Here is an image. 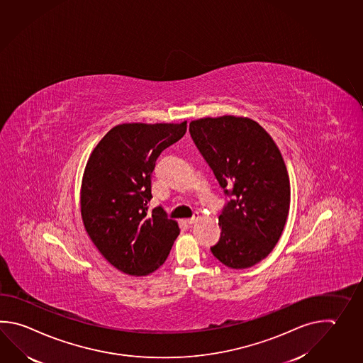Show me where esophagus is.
<instances>
[{
  "label": "esophagus",
  "mask_w": 363,
  "mask_h": 363,
  "mask_svg": "<svg viewBox=\"0 0 363 363\" xmlns=\"http://www.w3.org/2000/svg\"><path fill=\"white\" fill-rule=\"evenodd\" d=\"M198 218H199V215L194 216L193 218H189V220H185L186 223L187 225H193L195 222L198 221Z\"/></svg>",
  "instance_id": "obj_1"
}]
</instances>
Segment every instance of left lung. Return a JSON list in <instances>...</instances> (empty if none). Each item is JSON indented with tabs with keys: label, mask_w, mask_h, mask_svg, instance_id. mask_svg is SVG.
Masks as SVG:
<instances>
[{
	"label": "left lung",
	"mask_w": 363,
	"mask_h": 363,
	"mask_svg": "<svg viewBox=\"0 0 363 363\" xmlns=\"http://www.w3.org/2000/svg\"><path fill=\"white\" fill-rule=\"evenodd\" d=\"M189 130L231 196L220 215L221 237L211 251L231 269L253 267L273 251L289 217L291 187L281 151L250 118H198Z\"/></svg>",
	"instance_id": "1"
}]
</instances>
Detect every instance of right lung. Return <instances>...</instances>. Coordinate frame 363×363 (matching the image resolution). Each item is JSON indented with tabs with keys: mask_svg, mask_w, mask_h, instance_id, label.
Here are the masks:
<instances>
[{
	"mask_svg": "<svg viewBox=\"0 0 363 363\" xmlns=\"http://www.w3.org/2000/svg\"><path fill=\"white\" fill-rule=\"evenodd\" d=\"M186 129L187 121L120 124L90 154L80 191L82 222L98 251L123 273H154L179 234L163 208L150 212L147 203L156 159Z\"/></svg>",
	"mask_w": 363,
	"mask_h": 363,
	"instance_id": "1",
	"label": "right lung"
}]
</instances>
